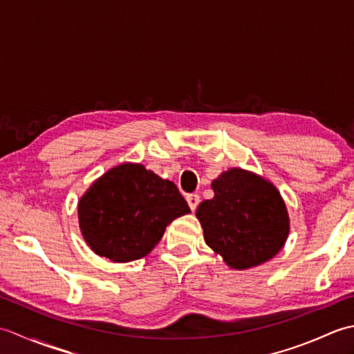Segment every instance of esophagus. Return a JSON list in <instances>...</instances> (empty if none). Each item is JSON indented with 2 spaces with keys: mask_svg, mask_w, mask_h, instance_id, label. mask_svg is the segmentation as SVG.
I'll list each match as a JSON object with an SVG mask.
<instances>
[{
  "mask_svg": "<svg viewBox=\"0 0 354 354\" xmlns=\"http://www.w3.org/2000/svg\"><path fill=\"white\" fill-rule=\"evenodd\" d=\"M187 202H189V207L193 209H196L198 208V205H199V202H201V198H199V194H196V193H192V194H189V196H187Z\"/></svg>",
  "mask_w": 354,
  "mask_h": 354,
  "instance_id": "1",
  "label": "esophagus"
}]
</instances>
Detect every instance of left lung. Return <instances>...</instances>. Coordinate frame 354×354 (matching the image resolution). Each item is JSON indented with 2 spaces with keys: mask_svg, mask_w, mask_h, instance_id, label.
I'll return each instance as SVG.
<instances>
[{
  "mask_svg": "<svg viewBox=\"0 0 354 354\" xmlns=\"http://www.w3.org/2000/svg\"><path fill=\"white\" fill-rule=\"evenodd\" d=\"M214 198L196 216L207 245L234 269L257 266L281 250L289 234L286 205L272 184L242 169L214 179Z\"/></svg>",
  "mask_w": 354,
  "mask_h": 354,
  "instance_id": "1",
  "label": "left lung"
}]
</instances>
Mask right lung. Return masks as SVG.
<instances>
[{
	"label": "right lung",
	"instance_id": "1",
	"mask_svg": "<svg viewBox=\"0 0 354 354\" xmlns=\"http://www.w3.org/2000/svg\"><path fill=\"white\" fill-rule=\"evenodd\" d=\"M190 213L176 185L141 164L106 171L79 202L82 234L91 250L112 261L145 257L165 227Z\"/></svg>",
	"mask_w": 354,
	"mask_h": 354
}]
</instances>
